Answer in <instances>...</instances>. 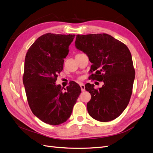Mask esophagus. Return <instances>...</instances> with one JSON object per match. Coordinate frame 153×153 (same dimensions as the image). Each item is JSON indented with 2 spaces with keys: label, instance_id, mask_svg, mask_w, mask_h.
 I'll return each mask as SVG.
<instances>
[{
  "label": "esophagus",
  "instance_id": "obj_1",
  "mask_svg": "<svg viewBox=\"0 0 153 153\" xmlns=\"http://www.w3.org/2000/svg\"><path fill=\"white\" fill-rule=\"evenodd\" d=\"M80 87H81L82 91V92L85 91V85H84V84H80Z\"/></svg>",
  "mask_w": 153,
  "mask_h": 153
}]
</instances>
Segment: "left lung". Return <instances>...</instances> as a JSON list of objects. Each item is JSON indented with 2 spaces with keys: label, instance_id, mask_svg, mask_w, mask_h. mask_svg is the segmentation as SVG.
I'll use <instances>...</instances> for the list:
<instances>
[{
  "label": "left lung",
  "instance_id": "obj_1",
  "mask_svg": "<svg viewBox=\"0 0 153 153\" xmlns=\"http://www.w3.org/2000/svg\"><path fill=\"white\" fill-rule=\"evenodd\" d=\"M75 47L92 64L91 79L104 83L98 89L94 84L85 85L91 95L88 113L97 121H112L127 107L132 94L135 71L131 53L126 45L107 34H78Z\"/></svg>",
  "mask_w": 153,
  "mask_h": 153
}]
</instances>
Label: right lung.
<instances>
[{
    "label": "right lung",
    "instance_id": "right-lung-1",
    "mask_svg": "<svg viewBox=\"0 0 153 153\" xmlns=\"http://www.w3.org/2000/svg\"><path fill=\"white\" fill-rule=\"evenodd\" d=\"M75 36L43 34L26 54L23 83L27 101L32 113L47 124L59 125L66 122L81 92L80 87L75 82L64 92L61 85L55 84Z\"/></svg>",
    "mask_w": 153,
    "mask_h": 153
}]
</instances>
